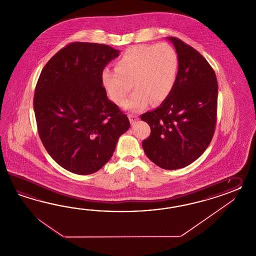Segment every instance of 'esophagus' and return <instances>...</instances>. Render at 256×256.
<instances>
[{"mask_svg": "<svg viewBox=\"0 0 256 256\" xmlns=\"http://www.w3.org/2000/svg\"><path fill=\"white\" fill-rule=\"evenodd\" d=\"M128 118H130V123H132V124H134L138 119V116H137L136 114H128Z\"/></svg>", "mask_w": 256, "mask_h": 256, "instance_id": "esophagus-1", "label": "esophagus"}]
</instances>
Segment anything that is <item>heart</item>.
Returning <instances> with one entry per match:
<instances>
[{
    "label": "heart",
    "instance_id": "b5f03b06",
    "mask_svg": "<svg viewBox=\"0 0 256 256\" xmlns=\"http://www.w3.org/2000/svg\"><path fill=\"white\" fill-rule=\"evenodd\" d=\"M179 68V55L170 44H138L124 52L114 70H104L102 83L110 100L116 104H121L128 96L132 84L135 91L123 107L138 112L151 100L159 104L170 96Z\"/></svg>",
    "mask_w": 256,
    "mask_h": 256
}]
</instances>
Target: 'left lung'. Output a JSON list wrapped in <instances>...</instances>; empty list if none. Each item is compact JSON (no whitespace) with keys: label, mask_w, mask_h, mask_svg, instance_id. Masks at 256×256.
<instances>
[{"label":"left lung","mask_w":256,"mask_h":256,"mask_svg":"<svg viewBox=\"0 0 256 256\" xmlns=\"http://www.w3.org/2000/svg\"><path fill=\"white\" fill-rule=\"evenodd\" d=\"M180 58L177 81L158 108L142 114L151 128L142 142L147 158L165 170L190 165L210 146L216 126L218 84L214 70L192 46L176 38Z\"/></svg>","instance_id":"left-lung-1"}]
</instances>
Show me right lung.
Listing matches in <instances>:
<instances>
[{
	"label": "right lung",
	"instance_id": "right-lung-1",
	"mask_svg": "<svg viewBox=\"0 0 256 256\" xmlns=\"http://www.w3.org/2000/svg\"><path fill=\"white\" fill-rule=\"evenodd\" d=\"M119 56L107 44L70 42L42 70L34 108L42 142L70 172H96L110 160L130 124L107 97L105 66Z\"/></svg>",
	"mask_w": 256,
	"mask_h": 256
}]
</instances>
